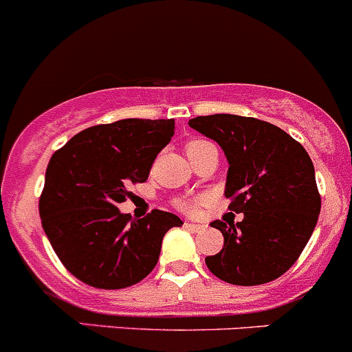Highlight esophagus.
<instances>
[{
    "instance_id": "1",
    "label": "esophagus",
    "mask_w": 352,
    "mask_h": 352,
    "mask_svg": "<svg viewBox=\"0 0 352 352\" xmlns=\"http://www.w3.org/2000/svg\"><path fill=\"white\" fill-rule=\"evenodd\" d=\"M186 226L187 229H191V231H195V232H201V231H205V226L203 224H195V222H186Z\"/></svg>"
}]
</instances>
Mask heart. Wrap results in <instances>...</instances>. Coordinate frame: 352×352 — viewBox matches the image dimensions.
Listing matches in <instances>:
<instances>
[{
  "instance_id": "1",
  "label": "heart",
  "mask_w": 352,
  "mask_h": 352,
  "mask_svg": "<svg viewBox=\"0 0 352 352\" xmlns=\"http://www.w3.org/2000/svg\"><path fill=\"white\" fill-rule=\"evenodd\" d=\"M208 147H213V144L208 142V140L195 139V140H189V142L186 144V153H187V156H195L196 153H201V151L208 149ZM196 206H198V203H196V201H182V203H180V208H184L186 212H189V213L195 212Z\"/></svg>"
}]
</instances>
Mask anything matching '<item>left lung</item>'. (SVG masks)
Here are the masks:
<instances>
[{
  "instance_id": "obj_1",
  "label": "left lung",
  "mask_w": 352,
  "mask_h": 352,
  "mask_svg": "<svg viewBox=\"0 0 352 352\" xmlns=\"http://www.w3.org/2000/svg\"><path fill=\"white\" fill-rule=\"evenodd\" d=\"M215 140L228 157L226 198L243 221H215L224 248L205 258L222 281L264 285L288 271L305 248L321 210L309 154L287 131L267 121L236 114L189 120Z\"/></svg>"
}]
</instances>
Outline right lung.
Segmentation results:
<instances>
[{
  "label": "right lung",
  "mask_w": 352,
  "mask_h": 352,
  "mask_svg": "<svg viewBox=\"0 0 352 352\" xmlns=\"http://www.w3.org/2000/svg\"><path fill=\"white\" fill-rule=\"evenodd\" d=\"M175 131L173 120H120L80 131L50 157L39 198L48 241L72 276L95 288L139 283L157 264L166 231L179 217L153 210L130 221L118 205Z\"/></svg>",
  "instance_id": "1"
}]
</instances>
